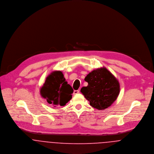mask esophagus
I'll use <instances>...</instances> for the list:
<instances>
[{"label": "esophagus", "instance_id": "34e87169", "mask_svg": "<svg viewBox=\"0 0 154 154\" xmlns=\"http://www.w3.org/2000/svg\"><path fill=\"white\" fill-rule=\"evenodd\" d=\"M79 92V90H75V91H73V95H76V94H78Z\"/></svg>", "mask_w": 154, "mask_h": 154}]
</instances>
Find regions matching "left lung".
<instances>
[{"label":"left lung","mask_w":154,"mask_h":154,"mask_svg":"<svg viewBox=\"0 0 154 154\" xmlns=\"http://www.w3.org/2000/svg\"><path fill=\"white\" fill-rule=\"evenodd\" d=\"M87 87L81 92L92 107L104 110L116 100L120 93V84L116 78L106 67L98 68L89 72L85 78Z\"/></svg>","instance_id":"8db88e82"}]
</instances>
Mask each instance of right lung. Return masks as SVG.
Listing matches in <instances>:
<instances>
[{
    "label": "right lung",
    "mask_w": 154,
    "mask_h": 154,
    "mask_svg": "<svg viewBox=\"0 0 154 154\" xmlns=\"http://www.w3.org/2000/svg\"><path fill=\"white\" fill-rule=\"evenodd\" d=\"M40 92L48 104H53L56 107L65 106L72 99L73 90L66 81L63 73L55 70L46 78Z\"/></svg>",
    "instance_id": "right-lung-1"
}]
</instances>
